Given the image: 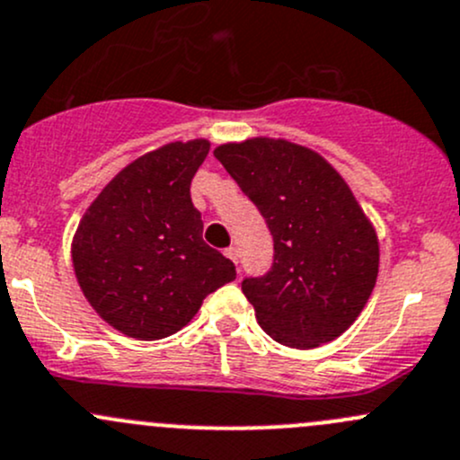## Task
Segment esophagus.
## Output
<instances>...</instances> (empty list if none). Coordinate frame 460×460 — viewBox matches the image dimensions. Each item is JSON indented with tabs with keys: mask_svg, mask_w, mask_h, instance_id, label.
Listing matches in <instances>:
<instances>
[{
	"mask_svg": "<svg viewBox=\"0 0 460 460\" xmlns=\"http://www.w3.org/2000/svg\"><path fill=\"white\" fill-rule=\"evenodd\" d=\"M226 257H228L230 261L236 265V263H239V250H236L234 245H230V248H226Z\"/></svg>",
	"mask_w": 460,
	"mask_h": 460,
	"instance_id": "obj_1",
	"label": "esophagus"
}]
</instances>
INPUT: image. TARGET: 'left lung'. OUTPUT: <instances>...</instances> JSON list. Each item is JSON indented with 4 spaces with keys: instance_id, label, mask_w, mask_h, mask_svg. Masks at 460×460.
Listing matches in <instances>:
<instances>
[{
    "instance_id": "1",
    "label": "left lung",
    "mask_w": 460,
    "mask_h": 460,
    "mask_svg": "<svg viewBox=\"0 0 460 460\" xmlns=\"http://www.w3.org/2000/svg\"><path fill=\"white\" fill-rule=\"evenodd\" d=\"M274 241L272 268L241 283L259 325L281 345L319 348L357 321L378 274V239L348 183L314 150L286 139L215 150Z\"/></svg>"
}]
</instances>
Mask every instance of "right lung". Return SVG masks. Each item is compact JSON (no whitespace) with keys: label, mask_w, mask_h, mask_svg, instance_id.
Segmentation results:
<instances>
[{"label":"right lung","mask_w":460,"mask_h":460,"mask_svg":"<svg viewBox=\"0 0 460 460\" xmlns=\"http://www.w3.org/2000/svg\"><path fill=\"white\" fill-rule=\"evenodd\" d=\"M206 139L174 141L126 165L90 203L73 239V265L90 305L112 328L157 341L190 323L236 270L201 239L190 183Z\"/></svg>","instance_id":"obj_1"}]
</instances>
